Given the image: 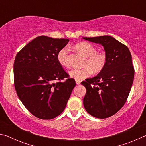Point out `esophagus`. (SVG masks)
I'll use <instances>...</instances> for the list:
<instances>
[{"label":"esophagus","instance_id":"34e87169","mask_svg":"<svg viewBox=\"0 0 146 146\" xmlns=\"http://www.w3.org/2000/svg\"><path fill=\"white\" fill-rule=\"evenodd\" d=\"M75 82H76V84H80V80H75Z\"/></svg>","mask_w":146,"mask_h":146}]
</instances>
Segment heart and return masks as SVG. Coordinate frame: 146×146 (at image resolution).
<instances>
[{
	"label": "heart",
	"instance_id": "heart-1",
	"mask_svg": "<svg viewBox=\"0 0 146 146\" xmlns=\"http://www.w3.org/2000/svg\"><path fill=\"white\" fill-rule=\"evenodd\" d=\"M76 51L82 53L86 57L84 68L82 69H72L69 71V75L71 78L80 80L88 77L91 73L99 72L104 68L106 62V55L102 52H97V49L92 44L84 42L74 46ZM69 49L67 47H64L58 51L57 53V60L63 67L70 66L68 60Z\"/></svg>",
	"mask_w": 146,
	"mask_h": 146
}]
</instances>
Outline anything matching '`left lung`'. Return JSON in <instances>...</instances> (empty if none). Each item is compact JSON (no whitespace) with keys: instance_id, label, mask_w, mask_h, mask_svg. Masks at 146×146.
I'll return each mask as SVG.
<instances>
[{"instance_id":"8db88e82","label":"left lung","mask_w":146,"mask_h":146,"mask_svg":"<svg viewBox=\"0 0 146 146\" xmlns=\"http://www.w3.org/2000/svg\"><path fill=\"white\" fill-rule=\"evenodd\" d=\"M82 38L102 45L106 56L98 75L81 82L86 89L84 106L95 118L111 117L124 105L131 88L135 74L131 55L126 46L111 36Z\"/></svg>"}]
</instances>
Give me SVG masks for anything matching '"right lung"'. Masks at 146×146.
Here are the masks:
<instances>
[{"mask_svg": "<svg viewBox=\"0 0 146 146\" xmlns=\"http://www.w3.org/2000/svg\"><path fill=\"white\" fill-rule=\"evenodd\" d=\"M69 39L40 36L17 54L13 65L17 95L35 117L52 119L64 111L75 86L57 60V53ZM67 78L66 80H61Z\"/></svg>", "mask_w": 146, "mask_h": 146, "instance_id": "add662e5", "label": "right lung"}]
</instances>
